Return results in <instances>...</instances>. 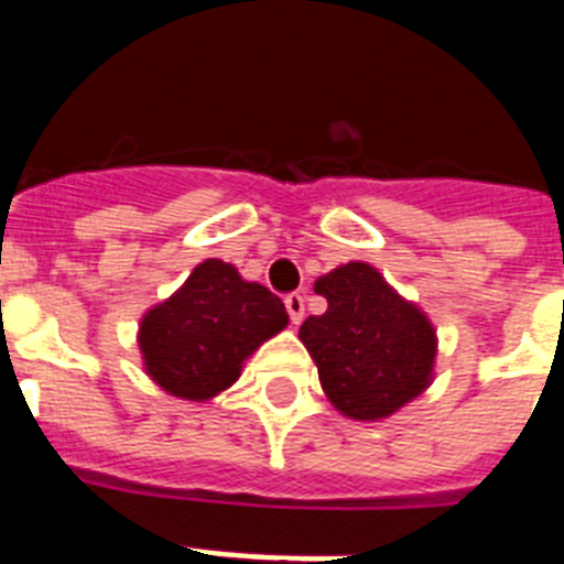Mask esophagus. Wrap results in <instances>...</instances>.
<instances>
[{"label": "esophagus", "mask_w": 564, "mask_h": 564, "mask_svg": "<svg viewBox=\"0 0 564 564\" xmlns=\"http://www.w3.org/2000/svg\"><path fill=\"white\" fill-rule=\"evenodd\" d=\"M285 307L288 316H291V325H302V318H305V296L302 293H288Z\"/></svg>", "instance_id": "esophagus-1"}]
</instances>
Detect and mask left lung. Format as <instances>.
Instances as JSON below:
<instances>
[{
	"label": "left lung",
	"mask_w": 564,
	"mask_h": 564,
	"mask_svg": "<svg viewBox=\"0 0 564 564\" xmlns=\"http://www.w3.org/2000/svg\"><path fill=\"white\" fill-rule=\"evenodd\" d=\"M316 293L327 299V311L307 316L299 338L338 412L376 421L430 387L435 330L376 268L347 262L316 279Z\"/></svg>",
	"instance_id": "8db88e82"
}]
</instances>
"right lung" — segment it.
Masks as SVG:
<instances>
[{"label":"right lung","instance_id":"add662e5","mask_svg":"<svg viewBox=\"0 0 564 564\" xmlns=\"http://www.w3.org/2000/svg\"><path fill=\"white\" fill-rule=\"evenodd\" d=\"M285 325L282 299L246 282L228 262L206 259L181 291L143 316L138 341L147 372L163 390L206 401L231 387L242 361Z\"/></svg>","mask_w":564,"mask_h":564}]
</instances>
